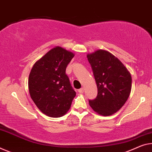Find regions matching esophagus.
<instances>
[{
  "label": "esophagus",
  "mask_w": 152,
  "mask_h": 152,
  "mask_svg": "<svg viewBox=\"0 0 152 152\" xmlns=\"http://www.w3.org/2000/svg\"><path fill=\"white\" fill-rule=\"evenodd\" d=\"M83 92H84V89L83 88H81V89H79L78 90V92L79 93V94H82V93H83Z\"/></svg>",
  "instance_id": "1"
}]
</instances>
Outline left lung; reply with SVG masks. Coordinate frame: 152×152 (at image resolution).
Here are the masks:
<instances>
[{
  "label": "left lung",
  "mask_w": 152,
  "mask_h": 152,
  "mask_svg": "<svg viewBox=\"0 0 152 152\" xmlns=\"http://www.w3.org/2000/svg\"><path fill=\"white\" fill-rule=\"evenodd\" d=\"M98 88L95 99L89 100L94 112L102 116L115 113L129 97L131 74L118 58L108 51L98 50L88 53Z\"/></svg>",
  "instance_id": "left-lung-1"
}]
</instances>
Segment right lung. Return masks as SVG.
<instances>
[{
  "mask_svg": "<svg viewBox=\"0 0 152 152\" xmlns=\"http://www.w3.org/2000/svg\"><path fill=\"white\" fill-rule=\"evenodd\" d=\"M75 53L56 46L34 63L28 77L32 100L42 113L60 118L71 108L76 93L66 75V68Z\"/></svg>",
  "mask_w": 152,
  "mask_h": 152,
  "instance_id": "add662e5",
  "label": "right lung"
}]
</instances>
